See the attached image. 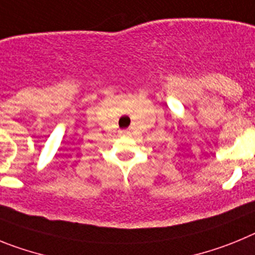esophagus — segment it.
Segmentation results:
<instances>
[{
    "instance_id": "1",
    "label": "esophagus",
    "mask_w": 255,
    "mask_h": 255,
    "mask_svg": "<svg viewBox=\"0 0 255 255\" xmlns=\"http://www.w3.org/2000/svg\"><path fill=\"white\" fill-rule=\"evenodd\" d=\"M120 135L121 136H128V135H130V131L129 130H120Z\"/></svg>"
}]
</instances>
